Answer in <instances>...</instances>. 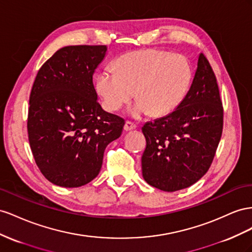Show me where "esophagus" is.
<instances>
[{
	"label": "esophagus",
	"mask_w": 252,
	"mask_h": 252,
	"mask_svg": "<svg viewBox=\"0 0 252 252\" xmlns=\"http://www.w3.org/2000/svg\"><path fill=\"white\" fill-rule=\"evenodd\" d=\"M124 128H125V131H132V130H134V128H136V125L132 121H126Z\"/></svg>",
	"instance_id": "esophagus-1"
}]
</instances>
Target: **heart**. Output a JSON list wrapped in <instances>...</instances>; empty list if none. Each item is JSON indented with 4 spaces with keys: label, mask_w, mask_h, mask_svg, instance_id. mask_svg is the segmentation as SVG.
<instances>
[{
    "label": "heart",
    "mask_w": 252,
    "mask_h": 252,
    "mask_svg": "<svg viewBox=\"0 0 252 252\" xmlns=\"http://www.w3.org/2000/svg\"><path fill=\"white\" fill-rule=\"evenodd\" d=\"M193 71L182 56L156 49L130 53L105 68L97 78V91L106 111L116 112L134 96L128 109L134 118L151 114L166 116L182 103L189 91Z\"/></svg>",
    "instance_id": "1"
}]
</instances>
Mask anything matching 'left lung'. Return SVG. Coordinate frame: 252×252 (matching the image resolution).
<instances>
[{"instance_id": "8db88e82", "label": "left lung", "mask_w": 252, "mask_h": 252, "mask_svg": "<svg viewBox=\"0 0 252 252\" xmlns=\"http://www.w3.org/2000/svg\"><path fill=\"white\" fill-rule=\"evenodd\" d=\"M217 78L200 54L192 84L176 109L142 126L147 147L142 176L155 188L174 192L195 184L209 170L222 131Z\"/></svg>"}]
</instances>
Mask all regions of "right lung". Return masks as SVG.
Returning a JSON list of instances; mask_svg holds the SVG:
<instances>
[{"label": "right lung", "instance_id": "add662e5", "mask_svg": "<svg viewBox=\"0 0 252 252\" xmlns=\"http://www.w3.org/2000/svg\"><path fill=\"white\" fill-rule=\"evenodd\" d=\"M105 45L65 46L39 69L28 109V140L41 173L54 185L76 188L100 172L106 146L125 120L97 101L93 76Z\"/></svg>", "mask_w": 252, "mask_h": 252}]
</instances>
